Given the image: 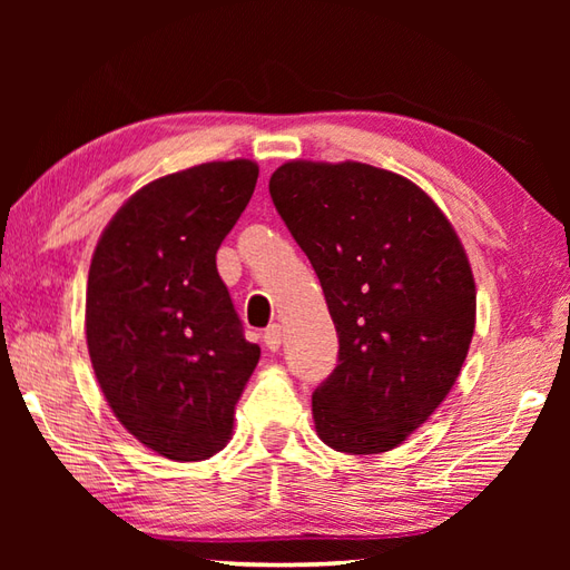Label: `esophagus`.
I'll return each mask as SVG.
<instances>
[{
	"instance_id": "esophagus-1",
	"label": "esophagus",
	"mask_w": 570,
	"mask_h": 570,
	"mask_svg": "<svg viewBox=\"0 0 570 570\" xmlns=\"http://www.w3.org/2000/svg\"><path fill=\"white\" fill-rule=\"evenodd\" d=\"M282 341H284V331H282V325H278V323L269 325V328L264 331V345L269 347L272 353H274V350L282 347Z\"/></svg>"
}]
</instances>
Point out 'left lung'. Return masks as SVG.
<instances>
[{"label":"left lung","instance_id":"left-lung-1","mask_svg":"<svg viewBox=\"0 0 570 570\" xmlns=\"http://www.w3.org/2000/svg\"><path fill=\"white\" fill-rule=\"evenodd\" d=\"M276 213L316 269L337 365L313 392L325 445L392 451L451 392L475 331V282L455 229L409 178L370 164L288 161Z\"/></svg>","mask_w":570,"mask_h":570}]
</instances>
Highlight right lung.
Listing matches in <instances>:
<instances>
[{
  "instance_id": "right-lung-1",
  "label": "right lung",
  "mask_w": 570,
  "mask_h": 570,
  "mask_svg": "<svg viewBox=\"0 0 570 570\" xmlns=\"http://www.w3.org/2000/svg\"><path fill=\"white\" fill-rule=\"evenodd\" d=\"M254 161H210L137 190L95 247L85 335L119 423L178 463L223 451L259 362L215 254L257 186Z\"/></svg>"
}]
</instances>
